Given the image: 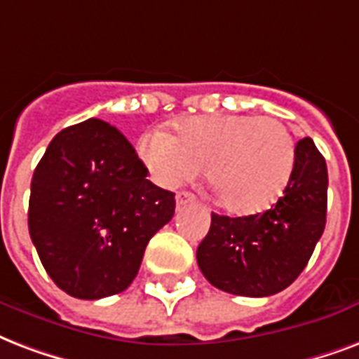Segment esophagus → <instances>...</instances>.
Segmentation results:
<instances>
[{
  "mask_svg": "<svg viewBox=\"0 0 359 359\" xmlns=\"http://www.w3.org/2000/svg\"><path fill=\"white\" fill-rule=\"evenodd\" d=\"M175 199H177V207H180V205L191 203L196 198H194V194H190V191H179Z\"/></svg>",
  "mask_w": 359,
  "mask_h": 359,
  "instance_id": "esophagus-1",
  "label": "esophagus"
}]
</instances>
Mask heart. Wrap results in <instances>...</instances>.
I'll use <instances>...</instances> for the list:
<instances>
[{"mask_svg": "<svg viewBox=\"0 0 359 359\" xmlns=\"http://www.w3.org/2000/svg\"><path fill=\"white\" fill-rule=\"evenodd\" d=\"M139 156L163 188L207 180L226 210L256 215L286 190L295 165V141L288 126L273 116L209 114L177 124V137L154 130L139 141Z\"/></svg>", "mask_w": 359, "mask_h": 359, "instance_id": "heart-1", "label": "heart"}]
</instances>
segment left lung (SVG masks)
<instances>
[{
	"mask_svg": "<svg viewBox=\"0 0 359 359\" xmlns=\"http://www.w3.org/2000/svg\"><path fill=\"white\" fill-rule=\"evenodd\" d=\"M327 168L311 137L295 144V165L283 198L265 212L210 216L198 265L215 288L265 297L288 288L311 259L325 228Z\"/></svg>",
	"mask_w": 359,
	"mask_h": 359,
	"instance_id": "1",
	"label": "left lung"
}]
</instances>
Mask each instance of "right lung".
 <instances>
[{"label": "right lung", "mask_w": 359, "mask_h": 359, "mask_svg": "<svg viewBox=\"0 0 359 359\" xmlns=\"http://www.w3.org/2000/svg\"><path fill=\"white\" fill-rule=\"evenodd\" d=\"M114 126L90 118L54 137L32 179L27 228L48 277L65 294L124 292L152 235L173 218L175 194Z\"/></svg>", "instance_id": "right-lung-1"}]
</instances>
